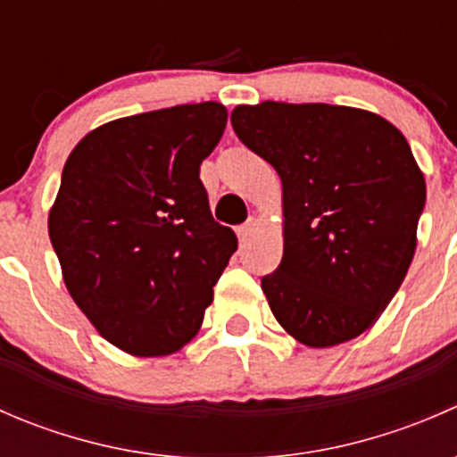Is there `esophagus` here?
Returning a JSON list of instances; mask_svg holds the SVG:
<instances>
[{"label": "esophagus", "instance_id": "34e87169", "mask_svg": "<svg viewBox=\"0 0 457 457\" xmlns=\"http://www.w3.org/2000/svg\"><path fill=\"white\" fill-rule=\"evenodd\" d=\"M254 229H256V223H254V220H247L245 225H241V228L237 229V234H238V241H241V243H245L247 238H250L252 234H254Z\"/></svg>", "mask_w": 457, "mask_h": 457}]
</instances>
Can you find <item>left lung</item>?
<instances>
[{
    "mask_svg": "<svg viewBox=\"0 0 457 457\" xmlns=\"http://www.w3.org/2000/svg\"><path fill=\"white\" fill-rule=\"evenodd\" d=\"M237 137L283 183V261L262 276L271 314L307 347L370 329L416 254L425 174L403 132L370 110L262 101Z\"/></svg>",
    "mask_w": 457,
    "mask_h": 457,
    "instance_id": "8db88e82",
    "label": "left lung"
}]
</instances>
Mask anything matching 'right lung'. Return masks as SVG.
<instances>
[{"mask_svg": "<svg viewBox=\"0 0 457 457\" xmlns=\"http://www.w3.org/2000/svg\"><path fill=\"white\" fill-rule=\"evenodd\" d=\"M225 123L216 101L114 119L63 165L50 243L72 301L121 352L154 358L190 343L237 252L199 179Z\"/></svg>", "mask_w": 457, "mask_h": 457, "instance_id": "1", "label": "right lung"}]
</instances>
